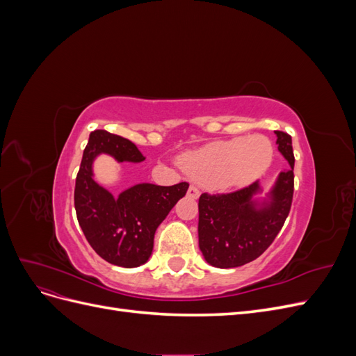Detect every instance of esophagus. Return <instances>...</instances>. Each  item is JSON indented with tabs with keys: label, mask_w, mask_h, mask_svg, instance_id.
I'll return each instance as SVG.
<instances>
[{
	"label": "esophagus",
	"mask_w": 356,
	"mask_h": 356,
	"mask_svg": "<svg viewBox=\"0 0 356 356\" xmlns=\"http://www.w3.org/2000/svg\"><path fill=\"white\" fill-rule=\"evenodd\" d=\"M187 195H188V197H191V199H197V197L200 196V191H199L197 187L190 186V187H188V191H187Z\"/></svg>",
	"instance_id": "1"
}]
</instances>
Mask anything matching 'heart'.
<instances>
[{"instance_id":"b5f03b06","label":"heart","mask_w":356,"mask_h":356,"mask_svg":"<svg viewBox=\"0 0 356 356\" xmlns=\"http://www.w3.org/2000/svg\"><path fill=\"white\" fill-rule=\"evenodd\" d=\"M273 144L263 135L215 141L182 154L181 168L215 188H236L260 178L273 161Z\"/></svg>"}]
</instances>
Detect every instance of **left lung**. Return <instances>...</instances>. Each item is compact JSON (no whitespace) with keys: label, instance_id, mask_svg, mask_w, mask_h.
Here are the masks:
<instances>
[{"label":"left lung","instance_id":"8db88e82","mask_svg":"<svg viewBox=\"0 0 356 356\" xmlns=\"http://www.w3.org/2000/svg\"><path fill=\"white\" fill-rule=\"evenodd\" d=\"M276 144L289 169L276 178L266 197L255 181L229 195H208L199 199V248L211 266L239 267L254 261L272 245L288 217L294 193V153L291 136L275 131Z\"/></svg>","mask_w":356,"mask_h":356}]
</instances>
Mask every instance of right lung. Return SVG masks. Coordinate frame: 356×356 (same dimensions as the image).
Masks as SVG:
<instances>
[{
  "label": "right lung",
  "instance_id": "obj_1",
  "mask_svg": "<svg viewBox=\"0 0 356 356\" xmlns=\"http://www.w3.org/2000/svg\"><path fill=\"white\" fill-rule=\"evenodd\" d=\"M99 154H108L118 163H139L145 157L129 139L95 131L84 148L74 190L77 220L95 252L114 266L138 267L148 261L157 227L186 196L188 184L161 187L143 182L114 197L93 179V161Z\"/></svg>",
  "mask_w": 356,
  "mask_h": 356
}]
</instances>
